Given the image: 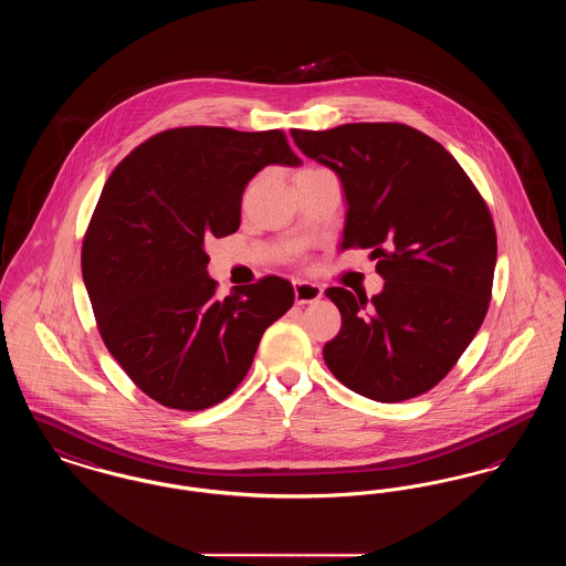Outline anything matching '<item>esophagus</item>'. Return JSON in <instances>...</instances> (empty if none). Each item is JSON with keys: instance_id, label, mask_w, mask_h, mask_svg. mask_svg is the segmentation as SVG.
<instances>
[{"instance_id": "obj_1", "label": "esophagus", "mask_w": 566, "mask_h": 566, "mask_svg": "<svg viewBox=\"0 0 566 566\" xmlns=\"http://www.w3.org/2000/svg\"><path fill=\"white\" fill-rule=\"evenodd\" d=\"M321 296H323V286H321V284H314V282H303V280H296V305H307V303H314V301H318Z\"/></svg>"}]
</instances>
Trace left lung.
<instances>
[{
  "mask_svg": "<svg viewBox=\"0 0 566 566\" xmlns=\"http://www.w3.org/2000/svg\"><path fill=\"white\" fill-rule=\"evenodd\" d=\"M296 148L333 169L346 199L339 250L369 248L381 293L328 296L342 328L324 346L331 374L354 392L399 403L431 390L484 323L496 233L457 159L399 123L293 129Z\"/></svg>",
  "mask_w": 566,
  "mask_h": 566,
  "instance_id": "obj_1",
  "label": "left lung"
}]
</instances>
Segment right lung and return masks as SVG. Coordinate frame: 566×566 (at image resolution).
I'll use <instances>...</instances> for the list:
<instances>
[{
  "label": "right lung",
  "instance_id": "obj_1",
  "mask_svg": "<svg viewBox=\"0 0 566 566\" xmlns=\"http://www.w3.org/2000/svg\"><path fill=\"white\" fill-rule=\"evenodd\" d=\"M298 167L282 132L182 127L146 139L102 190L82 277L109 354L157 403L199 411L242 381L261 337L295 301L268 275L218 298L206 238L240 229L245 185Z\"/></svg>",
  "mask_w": 566,
  "mask_h": 566
}]
</instances>
